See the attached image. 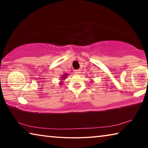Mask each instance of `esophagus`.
I'll use <instances>...</instances> for the list:
<instances>
[{"label":"esophagus","mask_w":148,"mask_h":148,"mask_svg":"<svg viewBox=\"0 0 148 148\" xmlns=\"http://www.w3.org/2000/svg\"><path fill=\"white\" fill-rule=\"evenodd\" d=\"M74 72L75 74H78L80 73V70H75V71H74Z\"/></svg>","instance_id":"1"}]
</instances>
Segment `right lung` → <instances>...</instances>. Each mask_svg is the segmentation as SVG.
Instances as JSON below:
<instances>
[{"label":"right lung","instance_id":"1","mask_svg":"<svg viewBox=\"0 0 148 148\" xmlns=\"http://www.w3.org/2000/svg\"><path fill=\"white\" fill-rule=\"evenodd\" d=\"M67 76V74H64V75H62V79H64V78H66V76ZM61 83H62V82H61Z\"/></svg>","mask_w":148,"mask_h":148}]
</instances>
